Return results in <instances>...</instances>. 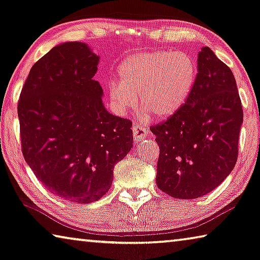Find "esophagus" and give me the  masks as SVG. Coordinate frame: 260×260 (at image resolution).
<instances>
[{"instance_id":"esophagus-1","label":"esophagus","mask_w":260,"mask_h":260,"mask_svg":"<svg viewBox=\"0 0 260 260\" xmlns=\"http://www.w3.org/2000/svg\"><path fill=\"white\" fill-rule=\"evenodd\" d=\"M132 129H133V138H134V141L135 142H140L142 141L143 139H145L147 135H148V129L145 128V127L140 126V125H133L132 127Z\"/></svg>"}]
</instances>
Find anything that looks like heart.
<instances>
[{
  "label": "heart",
  "mask_w": 260,
  "mask_h": 260,
  "mask_svg": "<svg viewBox=\"0 0 260 260\" xmlns=\"http://www.w3.org/2000/svg\"><path fill=\"white\" fill-rule=\"evenodd\" d=\"M119 82L109 86V100L118 113L135 104L155 119L174 117L188 102L197 78V68L180 52L155 51L127 56L117 69Z\"/></svg>",
  "instance_id": "1"
}]
</instances>
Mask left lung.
Returning a JSON list of instances; mask_svg holds the SVG:
<instances>
[{
	"instance_id": "8db88e82",
	"label": "left lung",
	"mask_w": 260,
	"mask_h": 260,
	"mask_svg": "<svg viewBox=\"0 0 260 260\" xmlns=\"http://www.w3.org/2000/svg\"><path fill=\"white\" fill-rule=\"evenodd\" d=\"M242 122L233 72L203 47L186 105L150 128L159 147L158 188L177 199H197L216 188L236 164Z\"/></svg>"
}]
</instances>
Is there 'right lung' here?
Segmentation results:
<instances>
[{"mask_svg":"<svg viewBox=\"0 0 260 260\" xmlns=\"http://www.w3.org/2000/svg\"><path fill=\"white\" fill-rule=\"evenodd\" d=\"M98 63L84 43L56 45L32 66L19 96L24 158L49 192L73 203L101 199L133 147L132 121L105 109Z\"/></svg>","mask_w":260,"mask_h":260,"instance_id":"obj_1","label":"right lung"}]
</instances>
